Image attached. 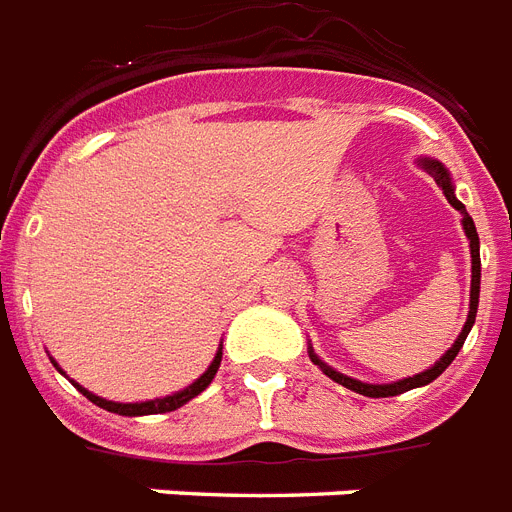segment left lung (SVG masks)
Here are the masks:
<instances>
[{"mask_svg":"<svg viewBox=\"0 0 512 512\" xmlns=\"http://www.w3.org/2000/svg\"><path fill=\"white\" fill-rule=\"evenodd\" d=\"M420 166L423 169H428V174H431L433 179H436V185L444 190V198L449 200V206L457 208L460 214H463V230L465 235H468L470 240V261H473V277H470V312H468V322H465L463 333L457 335L455 346L444 354V357L436 362V365L431 367V370L420 372V375H412V378H404V380H396V383H388V386H372V383H362V380H354L349 378V375H341V372H335L333 367H327L325 362H320L317 359V354H314L312 349H309V357H312L314 365H320L322 372H325L327 378H333L335 383H341V386L351 388V391H357V394L362 396H372V399H383V396H396V394H404V391H410V388H418V386H425V383H431V380H436L441 375V372L447 370L449 365H452V359L457 357V351L463 349L465 338H468L470 327H473V322H476V309H478V285H481V259H478V232H476V224H473V219L468 216V211H465V206L460 203V200L455 198V190H452V182H449V174L447 169L441 166L439 161H428V158H423L420 161Z\"/></svg>","mask_w":512,"mask_h":512,"instance_id":"1","label":"left lung"}]
</instances>
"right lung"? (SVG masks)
I'll list each match as a JSON object with an SVG mask.
<instances>
[{
	"instance_id": "add662e5",
	"label": "right lung",
	"mask_w": 512,
	"mask_h": 512,
	"mask_svg": "<svg viewBox=\"0 0 512 512\" xmlns=\"http://www.w3.org/2000/svg\"><path fill=\"white\" fill-rule=\"evenodd\" d=\"M219 365H222V351H216L214 362H211V367H208L203 375H200L192 386H187L185 391H179V394H171L166 396V399H153V402H137V404H118V402H108V399H100V396L89 394L87 388L76 386L81 391V394L87 396L89 402H94L97 407H102V410L108 412H116V415H161V412H174L179 410L182 404H187L190 399H195V396L203 391V388L214 380L216 370H219Z\"/></svg>"
}]
</instances>
